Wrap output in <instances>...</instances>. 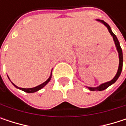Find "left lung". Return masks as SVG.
I'll use <instances>...</instances> for the list:
<instances>
[{"label":"left lung","mask_w":126,"mask_h":126,"mask_svg":"<svg viewBox=\"0 0 126 126\" xmlns=\"http://www.w3.org/2000/svg\"><path fill=\"white\" fill-rule=\"evenodd\" d=\"M97 21L101 22L102 24H104V25L107 28L109 32L110 33L111 36H112V38H113L114 44H115L116 48H117V52H118V55H119V66H118V70H117V72L116 75L114 76V77L111 81L107 82H105V83H103V84H101V85H100L99 86L95 87V88L87 87V88H88L90 90H91V91H101V90H104L107 89L108 87H110V85H112V84H114V83L117 80V79L119 78V77L120 76V74H121V71H122V69H123V52H122V49H121L120 45V42H119L118 39L117 38V36L114 34L113 32L112 31V29H111L110 26L107 22H105L103 21V20L97 19Z\"/></svg>","instance_id":"8db88e82"}]
</instances>
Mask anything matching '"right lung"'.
I'll use <instances>...</instances> for the list:
<instances>
[{"instance_id": "obj_1", "label": "right lung", "mask_w": 126, "mask_h": 126, "mask_svg": "<svg viewBox=\"0 0 126 126\" xmlns=\"http://www.w3.org/2000/svg\"><path fill=\"white\" fill-rule=\"evenodd\" d=\"M51 78H52V72H51V74H50V76H49V77L47 79V81H45L44 83H42V84H41V85H39L38 86H36V87H34V88H19V87H17L16 85H14L13 82H12L13 84V85L15 87V88H18V89H19V90H23V91H25V92H26V93H35V92H36V91H38L39 90H41V88H43L49 81H50V79H51Z\"/></svg>"}]
</instances>
